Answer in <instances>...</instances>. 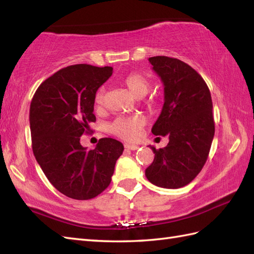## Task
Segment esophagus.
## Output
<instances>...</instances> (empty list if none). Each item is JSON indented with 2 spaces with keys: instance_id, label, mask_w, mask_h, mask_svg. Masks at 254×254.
Here are the masks:
<instances>
[{
  "instance_id": "1",
  "label": "esophagus",
  "mask_w": 254,
  "mask_h": 254,
  "mask_svg": "<svg viewBox=\"0 0 254 254\" xmlns=\"http://www.w3.org/2000/svg\"><path fill=\"white\" fill-rule=\"evenodd\" d=\"M124 147L131 150H136L138 148L137 145H133V144H124Z\"/></svg>"
}]
</instances>
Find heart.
Returning a JSON list of instances; mask_svg holds the SVG:
<instances>
[{"label":"heart","instance_id":"obj_1","mask_svg":"<svg viewBox=\"0 0 254 254\" xmlns=\"http://www.w3.org/2000/svg\"><path fill=\"white\" fill-rule=\"evenodd\" d=\"M121 84L128 89L135 98H143L146 96L150 88V80L146 75L139 72H131L121 78ZM94 104L101 108L105 105V88L100 87L95 93ZM145 120L141 116L118 117L109 126V131L115 135L127 141L137 139L142 134V127Z\"/></svg>","mask_w":254,"mask_h":254}]
</instances>
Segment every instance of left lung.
<instances>
[{
	"label": "left lung",
	"instance_id": "left-lung-1",
	"mask_svg": "<svg viewBox=\"0 0 254 254\" xmlns=\"http://www.w3.org/2000/svg\"><path fill=\"white\" fill-rule=\"evenodd\" d=\"M148 61L165 86L164 107L152 133L169 137V143L159 149L150 146L155 158L145 175L157 187L182 188L199 174L208 157L215 133L212 97L189 64L164 56Z\"/></svg>",
	"mask_w": 254,
	"mask_h": 254
}]
</instances>
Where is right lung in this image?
Returning <instances> with one entry per match:
<instances>
[{
  "mask_svg": "<svg viewBox=\"0 0 254 254\" xmlns=\"http://www.w3.org/2000/svg\"><path fill=\"white\" fill-rule=\"evenodd\" d=\"M112 67L75 64L40 84L32 97L29 122L32 152L58 191L74 199H90L109 187L121 142L100 138L95 149L80 145L96 121L94 96Z\"/></svg>",
  "mask_w": 254,
  "mask_h": 254,
  "instance_id": "1",
  "label": "right lung"
}]
</instances>
